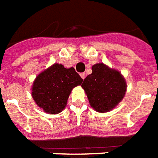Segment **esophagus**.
Segmentation results:
<instances>
[{
  "label": "esophagus",
  "mask_w": 158,
  "mask_h": 158,
  "mask_svg": "<svg viewBox=\"0 0 158 158\" xmlns=\"http://www.w3.org/2000/svg\"><path fill=\"white\" fill-rule=\"evenodd\" d=\"M80 77H81L83 79H85V73H80Z\"/></svg>",
  "instance_id": "obj_1"
}]
</instances>
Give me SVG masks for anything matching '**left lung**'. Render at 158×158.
I'll list each match as a JSON object with an SVG mask.
<instances>
[{"mask_svg":"<svg viewBox=\"0 0 158 158\" xmlns=\"http://www.w3.org/2000/svg\"><path fill=\"white\" fill-rule=\"evenodd\" d=\"M82 88L92 108L106 113L122 101L127 85L120 72L100 62L92 66V73L84 79Z\"/></svg>","mask_w":158,"mask_h":158,"instance_id":"8db88e82","label":"left lung"}]
</instances>
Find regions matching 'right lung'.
<instances>
[{
    "mask_svg": "<svg viewBox=\"0 0 158 158\" xmlns=\"http://www.w3.org/2000/svg\"><path fill=\"white\" fill-rule=\"evenodd\" d=\"M83 79L73 68L66 69L55 63L36 77L32 86L35 103L50 114H56L65 108L72 89L80 85Z\"/></svg>",
    "mask_w": 158,
    "mask_h": 158,
    "instance_id": "add662e5",
    "label": "right lung"
}]
</instances>
